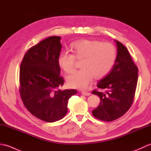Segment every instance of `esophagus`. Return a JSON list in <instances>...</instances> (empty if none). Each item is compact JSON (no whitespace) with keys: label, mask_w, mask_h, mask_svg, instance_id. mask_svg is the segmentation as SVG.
<instances>
[{"label":"esophagus","mask_w":151,"mask_h":151,"mask_svg":"<svg viewBox=\"0 0 151 151\" xmlns=\"http://www.w3.org/2000/svg\"><path fill=\"white\" fill-rule=\"evenodd\" d=\"M81 93L83 95H85V96H89L91 95V93L89 92H87V91H82Z\"/></svg>","instance_id":"34e87169"}]
</instances>
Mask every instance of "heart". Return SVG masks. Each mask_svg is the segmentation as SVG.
<instances>
[{
	"mask_svg": "<svg viewBox=\"0 0 151 151\" xmlns=\"http://www.w3.org/2000/svg\"><path fill=\"white\" fill-rule=\"evenodd\" d=\"M73 54L63 51L58 57V64L67 73L75 70L76 60L81 61L82 69L67 76L70 88L85 89L93 77L101 79L110 71L116 59V49L110 43L98 40H81L70 45Z\"/></svg>",
	"mask_w": 151,
	"mask_h": 151,
	"instance_id": "obj_1",
	"label": "heart"
}]
</instances>
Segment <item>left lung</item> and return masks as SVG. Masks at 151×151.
Returning a JSON list of instances; mask_svg holds the SVG:
<instances>
[{
	"instance_id": "8db88e82",
	"label": "left lung",
	"mask_w": 151,
	"mask_h": 151,
	"mask_svg": "<svg viewBox=\"0 0 151 151\" xmlns=\"http://www.w3.org/2000/svg\"><path fill=\"white\" fill-rule=\"evenodd\" d=\"M117 45V57L110 73L97 83V88L105 93L93 91L101 99L99 106L93 110L96 118L112 121L119 118L129 110L136 89L138 69L129 51L119 41Z\"/></svg>"
}]
</instances>
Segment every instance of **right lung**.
Returning a JSON list of instances; mask_svg holds the SVG:
<instances>
[{
    "mask_svg": "<svg viewBox=\"0 0 151 151\" xmlns=\"http://www.w3.org/2000/svg\"><path fill=\"white\" fill-rule=\"evenodd\" d=\"M61 37L51 36L27 51L19 73L20 94L25 107L41 120L54 122L67 112V103L76 89L61 90L63 79L60 76L58 57L62 45Z\"/></svg>",
    "mask_w": 151,
    "mask_h": 151,
    "instance_id": "1",
    "label": "right lung"
}]
</instances>
